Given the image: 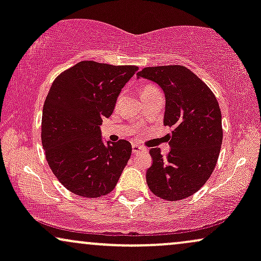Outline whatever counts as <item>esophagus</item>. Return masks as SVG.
<instances>
[{
  "instance_id": "obj_1",
  "label": "esophagus",
  "mask_w": 261,
  "mask_h": 261,
  "mask_svg": "<svg viewBox=\"0 0 261 261\" xmlns=\"http://www.w3.org/2000/svg\"><path fill=\"white\" fill-rule=\"evenodd\" d=\"M142 151H146V149L143 148V147H141V146H139V145H133V152H134V154L139 153V152H142Z\"/></svg>"
}]
</instances>
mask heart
I'll list each match as a JSON object with an SVG mask.
<instances>
[{
  "label": "heart",
  "instance_id": "obj_1",
  "mask_svg": "<svg viewBox=\"0 0 261 261\" xmlns=\"http://www.w3.org/2000/svg\"><path fill=\"white\" fill-rule=\"evenodd\" d=\"M154 91H158V89L155 88L154 86H152V85L142 86V87H141V89H140L141 98L145 97V95H147V94H149V93H152V92H154Z\"/></svg>",
  "mask_w": 261,
  "mask_h": 261
}]
</instances>
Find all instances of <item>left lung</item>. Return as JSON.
Returning <instances> with one entry per match:
<instances>
[{
	"label": "left lung",
	"instance_id": "1",
	"mask_svg": "<svg viewBox=\"0 0 261 261\" xmlns=\"http://www.w3.org/2000/svg\"><path fill=\"white\" fill-rule=\"evenodd\" d=\"M157 83L166 95L164 125L173 126L170 152L163 157L151 148L153 163L147 169L149 190L176 201L195 194L208 180L222 145V115L211 89L185 66L145 67L137 79Z\"/></svg>",
	"mask_w": 261,
	"mask_h": 261
}]
</instances>
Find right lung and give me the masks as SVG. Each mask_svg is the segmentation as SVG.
I'll return each instance as SVG.
<instances>
[{
  "label": "right lung",
  "instance_id": "1",
  "mask_svg": "<svg viewBox=\"0 0 261 261\" xmlns=\"http://www.w3.org/2000/svg\"><path fill=\"white\" fill-rule=\"evenodd\" d=\"M137 70L81 61L54 81L43 108L41 142L47 164L71 193L99 197L115 188L133 148L126 140L104 143L100 125Z\"/></svg>",
  "mask_w": 261,
  "mask_h": 261
}]
</instances>
